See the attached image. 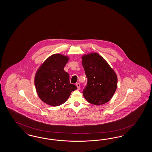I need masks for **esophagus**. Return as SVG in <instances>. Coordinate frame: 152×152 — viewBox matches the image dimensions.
Returning a JSON list of instances; mask_svg holds the SVG:
<instances>
[{
    "label": "esophagus",
    "mask_w": 152,
    "mask_h": 152,
    "mask_svg": "<svg viewBox=\"0 0 152 152\" xmlns=\"http://www.w3.org/2000/svg\"><path fill=\"white\" fill-rule=\"evenodd\" d=\"M76 86H77L78 90L80 89V84L79 83H76Z\"/></svg>",
    "instance_id": "34e87169"
}]
</instances>
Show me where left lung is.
Here are the masks:
<instances>
[{
	"mask_svg": "<svg viewBox=\"0 0 152 152\" xmlns=\"http://www.w3.org/2000/svg\"><path fill=\"white\" fill-rule=\"evenodd\" d=\"M82 64L88 78L83 95L95 105L105 104L110 100L116 91L118 77L114 69L102 56L92 52L81 57Z\"/></svg>",
	"mask_w": 152,
	"mask_h": 152,
	"instance_id": "8db88e82",
	"label": "left lung"
}]
</instances>
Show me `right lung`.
Masks as SVG:
<instances>
[{
  "instance_id": "1",
  "label": "right lung",
  "mask_w": 152,
  "mask_h": 152,
  "mask_svg": "<svg viewBox=\"0 0 152 152\" xmlns=\"http://www.w3.org/2000/svg\"><path fill=\"white\" fill-rule=\"evenodd\" d=\"M67 56L56 53L46 59L37 69L34 85L42 101L52 106H60L77 87L69 83V74L64 71Z\"/></svg>"
}]
</instances>
